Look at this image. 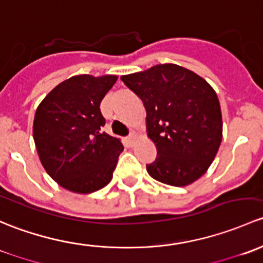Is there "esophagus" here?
Listing matches in <instances>:
<instances>
[{"label": "esophagus", "mask_w": 263, "mask_h": 263, "mask_svg": "<svg viewBox=\"0 0 263 263\" xmlns=\"http://www.w3.org/2000/svg\"><path fill=\"white\" fill-rule=\"evenodd\" d=\"M135 139H137V137H135V134H130L128 138H126V140H128V142L130 143V144H134Z\"/></svg>", "instance_id": "obj_1"}]
</instances>
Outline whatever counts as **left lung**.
I'll return each mask as SVG.
<instances>
[{"instance_id": "8db88e82", "label": "left lung", "mask_w": 263, "mask_h": 263, "mask_svg": "<svg viewBox=\"0 0 263 263\" xmlns=\"http://www.w3.org/2000/svg\"><path fill=\"white\" fill-rule=\"evenodd\" d=\"M143 101L148 137L157 147L156 161L147 164L154 180L187 186L213 163L223 137L220 104L212 86L177 64H158L121 76Z\"/></svg>"}]
</instances>
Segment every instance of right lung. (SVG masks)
Masks as SVG:
<instances>
[{
	"instance_id": "1",
	"label": "right lung",
	"mask_w": 263,
	"mask_h": 263,
	"mask_svg": "<svg viewBox=\"0 0 263 263\" xmlns=\"http://www.w3.org/2000/svg\"><path fill=\"white\" fill-rule=\"evenodd\" d=\"M116 80L112 74L73 76L37 106L35 147L45 171L66 190L90 194L111 181L124 147L120 139L102 132L100 104Z\"/></svg>"
}]
</instances>
